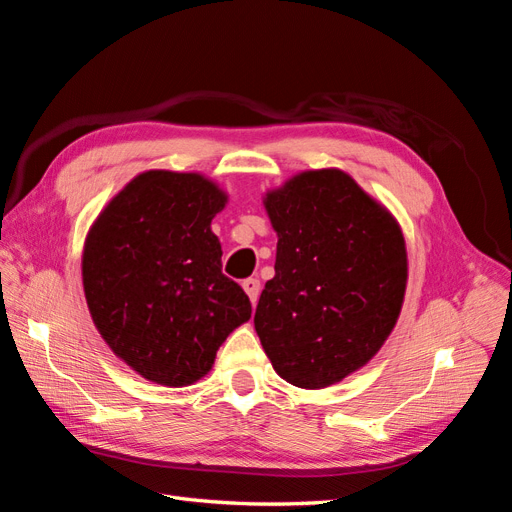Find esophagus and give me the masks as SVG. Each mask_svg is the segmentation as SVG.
I'll return each mask as SVG.
<instances>
[{
	"label": "esophagus",
	"instance_id": "34e87169",
	"mask_svg": "<svg viewBox=\"0 0 512 512\" xmlns=\"http://www.w3.org/2000/svg\"><path fill=\"white\" fill-rule=\"evenodd\" d=\"M241 286H243L245 294H247V297H250V301L254 305L258 301V294H260V282L256 280V277H247V280L241 282Z\"/></svg>",
	"mask_w": 512,
	"mask_h": 512
}]
</instances>
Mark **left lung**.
Returning <instances> with one entry per match:
<instances>
[{
	"mask_svg": "<svg viewBox=\"0 0 512 512\" xmlns=\"http://www.w3.org/2000/svg\"><path fill=\"white\" fill-rule=\"evenodd\" d=\"M262 203L277 254L256 333L277 376L327 389L374 359L395 329L408 284L404 232L339 168L303 170Z\"/></svg>",
	"mask_w": 512,
	"mask_h": 512,
	"instance_id": "left-lung-1",
	"label": "left lung"
}]
</instances>
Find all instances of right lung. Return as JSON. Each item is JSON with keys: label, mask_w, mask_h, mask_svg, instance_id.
Segmentation results:
<instances>
[{"label": "right lung", "mask_w": 512, "mask_h": 512, "mask_svg": "<svg viewBox=\"0 0 512 512\" xmlns=\"http://www.w3.org/2000/svg\"><path fill=\"white\" fill-rule=\"evenodd\" d=\"M228 194L200 173L153 168L108 200L83 245V290L98 333L130 369L162 386L205 378L226 337L252 318L222 273L211 220Z\"/></svg>", "instance_id": "right-lung-1"}]
</instances>
